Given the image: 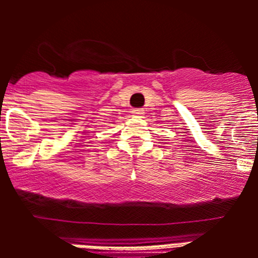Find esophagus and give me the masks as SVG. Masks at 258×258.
Wrapping results in <instances>:
<instances>
[{"label":"esophagus","mask_w":258,"mask_h":258,"mask_svg":"<svg viewBox=\"0 0 258 258\" xmlns=\"http://www.w3.org/2000/svg\"><path fill=\"white\" fill-rule=\"evenodd\" d=\"M132 114L135 115V116H141V115H143L144 112L142 109H135V110H132Z\"/></svg>","instance_id":"esophagus-1"}]
</instances>
